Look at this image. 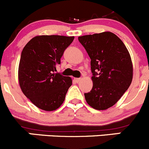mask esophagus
I'll return each mask as SVG.
<instances>
[{
    "instance_id": "1",
    "label": "esophagus",
    "mask_w": 149,
    "mask_h": 149,
    "mask_svg": "<svg viewBox=\"0 0 149 149\" xmlns=\"http://www.w3.org/2000/svg\"><path fill=\"white\" fill-rule=\"evenodd\" d=\"M74 80L76 82H79L81 80V78H74Z\"/></svg>"
}]
</instances>
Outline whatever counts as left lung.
I'll return each mask as SVG.
<instances>
[{
	"label": "left lung",
	"mask_w": 149,
	"mask_h": 149,
	"mask_svg": "<svg viewBox=\"0 0 149 149\" xmlns=\"http://www.w3.org/2000/svg\"><path fill=\"white\" fill-rule=\"evenodd\" d=\"M91 58L93 88L85 93L87 103L97 110L114 106L128 89L132 79L130 56L123 41L104 32L78 38Z\"/></svg>",
	"instance_id": "8db88e82"
}]
</instances>
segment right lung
I'll use <instances>...</instances> for the list:
<instances>
[{"label":"right lung","instance_id":"right-lung-1","mask_svg":"<svg viewBox=\"0 0 149 149\" xmlns=\"http://www.w3.org/2000/svg\"><path fill=\"white\" fill-rule=\"evenodd\" d=\"M74 38L61 35L37 36L22 51L19 66L20 88L39 109L54 111L65 99L72 79L55 72L64 51Z\"/></svg>","mask_w":149,"mask_h":149}]
</instances>
